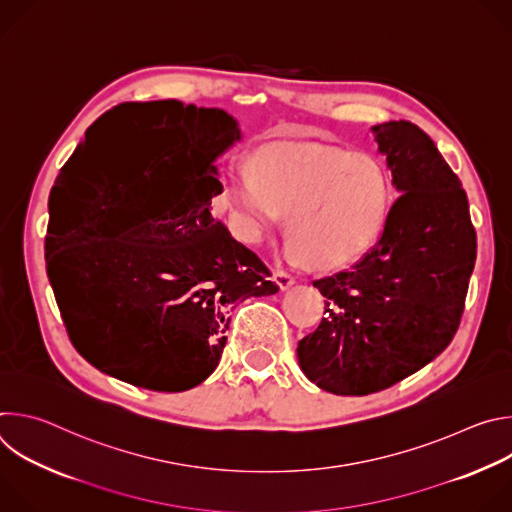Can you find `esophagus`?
Here are the masks:
<instances>
[{
	"label": "esophagus",
	"instance_id": "34e87169",
	"mask_svg": "<svg viewBox=\"0 0 512 512\" xmlns=\"http://www.w3.org/2000/svg\"><path fill=\"white\" fill-rule=\"evenodd\" d=\"M273 281L281 287V289H287V287H291V285H294V277H291L287 271H283V269H275L273 271Z\"/></svg>",
	"mask_w": 512,
	"mask_h": 512
}]
</instances>
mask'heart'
<instances>
[{
	"label": "heart",
	"instance_id": "1",
	"mask_svg": "<svg viewBox=\"0 0 512 512\" xmlns=\"http://www.w3.org/2000/svg\"><path fill=\"white\" fill-rule=\"evenodd\" d=\"M227 208L239 239L261 243L287 216L289 259L336 269L367 253L393 208V178L369 154L267 145L231 174Z\"/></svg>",
	"mask_w": 512,
	"mask_h": 512
}]
</instances>
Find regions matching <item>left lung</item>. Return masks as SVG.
<instances>
[{"mask_svg": "<svg viewBox=\"0 0 512 512\" xmlns=\"http://www.w3.org/2000/svg\"><path fill=\"white\" fill-rule=\"evenodd\" d=\"M373 131L403 194L367 255L314 281L326 316L298 342L306 377L334 395L389 389L442 354L476 261L466 192L431 137L411 121Z\"/></svg>", "mask_w": 512, "mask_h": 512, "instance_id": "obj_1", "label": "left lung"}]
</instances>
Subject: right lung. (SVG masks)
Returning a JSON list of instances; mask_svg holds the SVG:
<instances>
[{
    "instance_id": "1",
    "label": "right lung",
    "mask_w": 512,
    "mask_h": 512,
    "mask_svg": "<svg viewBox=\"0 0 512 512\" xmlns=\"http://www.w3.org/2000/svg\"><path fill=\"white\" fill-rule=\"evenodd\" d=\"M237 139L221 109L121 103L60 168L70 223L48 225V277L72 346L101 373L188 391L221 360L233 304L279 289L210 212L212 162Z\"/></svg>"
}]
</instances>
